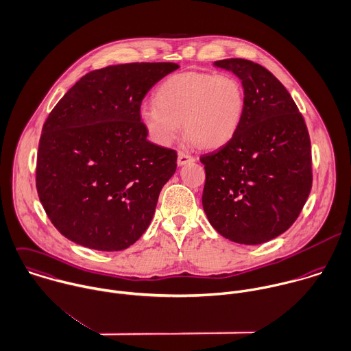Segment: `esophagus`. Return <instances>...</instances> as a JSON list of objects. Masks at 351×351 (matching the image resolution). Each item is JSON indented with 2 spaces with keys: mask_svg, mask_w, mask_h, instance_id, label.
I'll use <instances>...</instances> for the list:
<instances>
[{
  "mask_svg": "<svg viewBox=\"0 0 351 351\" xmlns=\"http://www.w3.org/2000/svg\"><path fill=\"white\" fill-rule=\"evenodd\" d=\"M193 160H195V158H193L192 155H189V154H186V152H182V151L178 152V158H177L178 166H184V165L191 163V162H193Z\"/></svg>",
  "mask_w": 351,
  "mask_h": 351,
  "instance_id": "esophagus-1",
  "label": "esophagus"
}]
</instances>
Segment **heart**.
I'll return each instance as SVG.
<instances>
[{
	"mask_svg": "<svg viewBox=\"0 0 351 351\" xmlns=\"http://www.w3.org/2000/svg\"><path fill=\"white\" fill-rule=\"evenodd\" d=\"M155 101L141 105L140 118L159 145H170L184 125L192 141L222 147L235 134L243 112L242 87L230 75H176L158 88Z\"/></svg>",
	"mask_w": 351,
	"mask_h": 351,
	"instance_id": "obj_1",
	"label": "heart"
}]
</instances>
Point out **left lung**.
I'll return each mask as SVG.
<instances>
[{"instance_id": "1", "label": "left lung", "mask_w": 351, "mask_h": 351, "mask_svg": "<svg viewBox=\"0 0 351 351\" xmlns=\"http://www.w3.org/2000/svg\"><path fill=\"white\" fill-rule=\"evenodd\" d=\"M243 88V112L232 140L206 154L203 208L213 228L243 245L264 243L298 218L312 188L311 138L285 86L242 58L215 61Z\"/></svg>"}]
</instances>
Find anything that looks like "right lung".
<instances>
[{
  "label": "right lung",
  "mask_w": 351,
  "mask_h": 351,
  "mask_svg": "<svg viewBox=\"0 0 351 351\" xmlns=\"http://www.w3.org/2000/svg\"><path fill=\"white\" fill-rule=\"evenodd\" d=\"M173 62L112 65L83 76L46 119L36 159L39 200L56 229L90 249L133 245L151 223L177 152L147 140L141 101Z\"/></svg>",
  "instance_id": "right-lung-1"
}]
</instances>
